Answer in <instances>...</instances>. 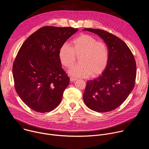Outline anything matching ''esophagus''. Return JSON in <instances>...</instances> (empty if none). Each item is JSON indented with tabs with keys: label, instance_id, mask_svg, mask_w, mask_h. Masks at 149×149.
I'll return each instance as SVG.
<instances>
[{
	"label": "esophagus",
	"instance_id": "1",
	"mask_svg": "<svg viewBox=\"0 0 149 149\" xmlns=\"http://www.w3.org/2000/svg\"><path fill=\"white\" fill-rule=\"evenodd\" d=\"M77 79V78H74V77H70V81H71L74 82V81H76Z\"/></svg>",
	"mask_w": 149,
	"mask_h": 149
}]
</instances>
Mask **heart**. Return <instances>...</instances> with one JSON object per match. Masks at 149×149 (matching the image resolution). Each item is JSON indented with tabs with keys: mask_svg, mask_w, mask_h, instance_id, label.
I'll list each match as a JSON object with an SVG mask.
<instances>
[{
	"mask_svg": "<svg viewBox=\"0 0 149 149\" xmlns=\"http://www.w3.org/2000/svg\"><path fill=\"white\" fill-rule=\"evenodd\" d=\"M79 56V63L74 66L70 74L77 77H96L106 68L109 61V48L105 42L98 41L94 36L81 34L73 39L70 46L67 43L61 45L58 56L61 64L71 68Z\"/></svg>",
	"mask_w": 149,
	"mask_h": 149,
	"instance_id": "b5f03b06",
	"label": "heart"
}]
</instances>
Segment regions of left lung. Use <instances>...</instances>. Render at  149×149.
Listing matches in <instances>:
<instances>
[{"label":"left lung","instance_id":"obj_1","mask_svg":"<svg viewBox=\"0 0 149 149\" xmlns=\"http://www.w3.org/2000/svg\"><path fill=\"white\" fill-rule=\"evenodd\" d=\"M83 31L100 36L107 44L110 53L107 66L102 74L87 81L84 101L93 111H110L123 104L134 87L135 59L128 46L116 35L98 29L85 28Z\"/></svg>","mask_w":149,"mask_h":149}]
</instances>
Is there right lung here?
Instances as JSON below:
<instances>
[{"label": "right lung", "instance_id": "obj_1", "mask_svg": "<svg viewBox=\"0 0 149 149\" xmlns=\"http://www.w3.org/2000/svg\"><path fill=\"white\" fill-rule=\"evenodd\" d=\"M78 31L72 27L44 26L31 35L20 48L12 67L15 88L32 110L49 112L61 102L70 78L61 67L58 52Z\"/></svg>", "mask_w": 149, "mask_h": 149}]
</instances>
